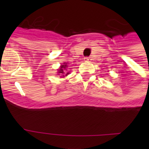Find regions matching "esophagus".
Masks as SVG:
<instances>
[{
	"label": "esophagus",
	"mask_w": 149,
	"mask_h": 149,
	"mask_svg": "<svg viewBox=\"0 0 149 149\" xmlns=\"http://www.w3.org/2000/svg\"><path fill=\"white\" fill-rule=\"evenodd\" d=\"M90 59H91V58H89L88 57H86V58H84V61H85V62H89V61H90Z\"/></svg>",
	"instance_id": "1"
}]
</instances>
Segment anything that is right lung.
<instances>
[{
    "instance_id": "add662e5",
    "label": "right lung",
    "mask_w": 149,
    "mask_h": 149,
    "mask_svg": "<svg viewBox=\"0 0 149 149\" xmlns=\"http://www.w3.org/2000/svg\"><path fill=\"white\" fill-rule=\"evenodd\" d=\"M66 68H67V65L66 63H64V65H62L59 68V70H58V75H63V77H64V75L65 76H67L69 74V72H65L66 71ZM62 77V76H61Z\"/></svg>"
}]
</instances>
